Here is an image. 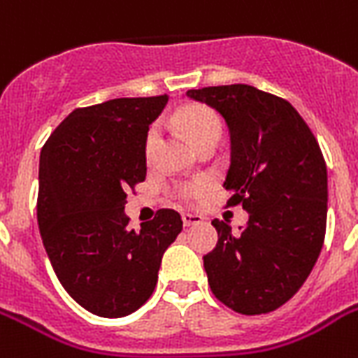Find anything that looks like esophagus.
Here are the masks:
<instances>
[{
	"instance_id": "esophagus-1",
	"label": "esophagus",
	"mask_w": 358,
	"mask_h": 358,
	"mask_svg": "<svg viewBox=\"0 0 358 358\" xmlns=\"http://www.w3.org/2000/svg\"><path fill=\"white\" fill-rule=\"evenodd\" d=\"M182 221H184L185 227H191V224H199V223H202V215H199V213L185 212V213H182Z\"/></svg>"
}]
</instances>
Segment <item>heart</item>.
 Returning <instances> with one entry per match:
<instances>
[{
	"label": "heart",
	"mask_w": 358,
	"mask_h": 358,
	"mask_svg": "<svg viewBox=\"0 0 358 358\" xmlns=\"http://www.w3.org/2000/svg\"><path fill=\"white\" fill-rule=\"evenodd\" d=\"M174 120H176L180 129L187 135V139L195 146L199 143H202V141L210 139V137H221V119H219L215 111H212L210 108H204V106H187V108H182L178 113L174 115ZM157 137H159L157 126H152L150 131L146 134L145 143L146 154L148 156L156 148ZM199 193H201V184H185L180 187V196L184 201L195 199Z\"/></svg>",
	"instance_id": "1"
}]
</instances>
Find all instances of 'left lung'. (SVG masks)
<instances>
[{
    "mask_svg": "<svg viewBox=\"0 0 358 358\" xmlns=\"http://www.w3.org/2000/svg\"><path fill=\"white\" fill-rule=\"evenodd\" d=\"M215 109L229 126V204L249 221L232 234L213 219L219 239L204 260L208 282L223 305L245 316L289 301L322 252L327 224V167L316 137L295 108L250 85L185 92Z\"/></svg>",
    "mask_w": 358,
    "mask_h": 358,
    "instance_id": "left-lung-1",
    "label": "left lung"
}]
</instances>
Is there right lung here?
Returning a JSON list of instances; mask_svg holds the SVG:
<instances>
[{
  "instance_id": "add662e5",
  "label": "right lung",
  "mask_w": 358,
  "mask_h": 358,
  "mask_svg": "<svg viewBox=\"0 0 358 358\" xmlns=\"http://www.w3.org/2000/svg\"><path fill=\"white\" fill-rule=\"evenodd\" d=\"M169 96L115 98L74 109L38 163L36 219L59 282L85 310L122 317L143 306L163 252L182 232L174 210L128 229L126 191L146 178V134Z\"/></svg>"
}]
</instances>
